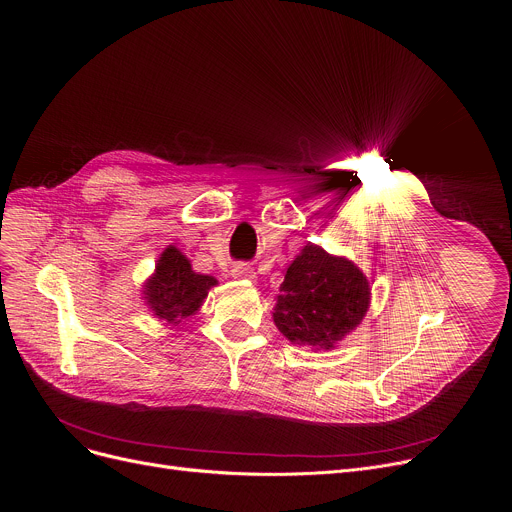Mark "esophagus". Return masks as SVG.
<instances>
[{
  "label": "esophagus",
  "mask_w": 512,
  "mask_h": 512,
  "mask_svg": "<svg viewBox=\"0 0 512 512\" xmlns=\"http://www.w3.org/2000/svg\"><path fill=\"white\" fill-rule=\"evenodd\" d=\"M231 275H233L235 279H245V281H255V279H257V273L253 271V267H249V265H245V263L237 265Z\"/></svg>",
  "instance_id": "34e87169"
}]
</instances>
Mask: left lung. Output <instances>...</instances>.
Here are the masks:
<instances>
[{
    "label": "left lung",
    "mask_w": 512,
    "mask_h": 512,
    "mask_svg": "<svg viewBox=\"0 0 512 512\" xmlns=\"http://www.w3.org/2000/svg\"><path fill=\"white\" fill-rule=\"evenodd\" d=\"M369 306L367 275L350 259L308 243L279 285L273 322L291 344L332 350L360 326Z\"/></svg>",
    "instance_id": "8db88e82"
}]
</instances>
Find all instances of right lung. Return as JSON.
<instances>
[{
	"label": "right lung",
	"mask_w": 512,
	"mask_h": 512,
	"mask_svg": "<svg viewBox=\"0 0 512 512\" xmlns=\"http://www.w3.org/2000/svg\"><path fill=\"white\" fill-rule=\"evenodd\" d=\"M216 283L212 275L194 271L190 259L176 245H168L154 273L145 279L141 298L154 318L178 326L200 310Z\"/></svg>",
	"instance_id": "obj_1"
}]
</instances>
